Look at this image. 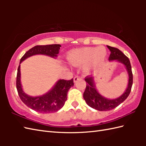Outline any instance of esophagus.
<instances>
[{"label":"esophagus","mask_w":146,"mask_h":146,"mask_svg":"<svg viewBox=\"0 0 146 146\" xmlns=\"http://www.w3.org/2000/svg\"><path fill=\"white\" fill-rule=\"evenodd\" d=\"M82 79V77L81 76H75V77H74L73 78V80H74V82H76L78 81V80H80Z\"/></svg>","instance_id":"esophagus-1"}]
</instances>
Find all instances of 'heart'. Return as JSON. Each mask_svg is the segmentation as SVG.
<instances>
[{
  "mask_svg": "<svg viewBox=\"0 0 146 146\" xmlns=\"http://www.w3.org/2000/svg\"><path fill=\"white\" fill-rule=\"evenodd\" d=\"M106 57V49L104 46H98L74 49L69 52L68 60L74 66L87 64L86 69L91 70L103 64Z\"/></svg>",
  "mask_w": 146,
  "mask_h": 146,
  "instance_id": "1",
  "label": "heart"
}]
</instances>
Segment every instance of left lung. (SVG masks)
Instances as JSON below:
<instances>
[{
    "label": "left lung",
    "mask_w": 146,
    "mask_h": 146,
    "mask_svg": "<svg viewBox=\"0 0 146 146\" xmlns=\"http://www.w3.org/2000/svg\"><path fill=\"white\" fill-rule=\"evenodd\" d=\"M107 48L110 49L111 53L108 58L109 60H117L125 65L129 73V83L127 88L126 89L124 94L120 97L113 100L105 98L98 94L96 90L93 78L90 76H86L85 78L86 82L85 90L83 93V98L90 107L99 111H107L113 109L115 107L122 103L128 97L131 91L133 83V75L132 72V68L131 62L128 57L120 51L119 49L114 47L107 46Z\"/></svg>",
    "instance_id": "1"
}]
</instances>
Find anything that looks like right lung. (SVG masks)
Here are the masks:
<instances>
[{
  "label": "right lung",
  "instance_id": "1",
  "mask_svg": "<svg viewBox=\"0 0 146 146\" xmlns=\"http://www.w3.org/2000/svg\"><path fill=\"white\" fill-rule=\"evenodd\" d=\"M61 47L60 44L37 45L31 48L21 58L20 63L27 58L35 54H45L51 57H56ZM20 64L18 67L16 88L19 96L23 103L31 109L42 113H53L63 107L67 100L69 89L74 85L73 79L70 80H60L48 94L40 97H33L26 95L22 89L20 81Z\"/></svg>",
  "mask_w": 146,
  "mask_h": 146
}]
</instances>
